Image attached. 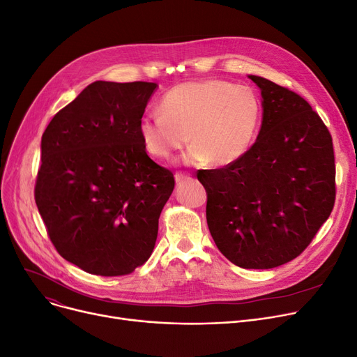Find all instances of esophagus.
I'll use <instances>...</instances> for the list:
<instances>
[{
    "instance_id": "obj_1",
    "label": "esophagus",
    "mask_w": 357,
    "mask_h": 357,
    "mask_svg": "<svg viewBox=\"0 0 357 357\" xmlns=\"http://www.w3.org/2000/svg\"><path fill=\"white\" fill-rule=\"evenodd\" d=\"M190 178V173H176V181L177 183H181L184 180H189Z\"/></svg>"
}]
</instances>
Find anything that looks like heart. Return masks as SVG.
Masks as SVG:
<instances>
[{"instance_id": "heart-1", "label": "heart", "mask_w": 357, "mask_h": 357, "mask_svg": "<svg viewBox=\"0 0 357 357\" xmlns=\"http://www.w3.org/2000/svg\"><path fill=\"white\" fill-rule=\"evenodd\" d=\"M161 113L141 117L138 130L148 154L168 158L190 139L184 154L190 164L212 161L227 165L250 149L261 121V103L252 89L225 79L178 84L168 90Z\"/></svg>"}]
</instances>
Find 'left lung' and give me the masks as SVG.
Wrapping results in <instances>:
<instances>
[{
    "label": "left lung",
    "instance_id": "1",
    "mask_svg": "<svg viewBox=\"0 0 357 357\" xmlns=\"http://www.w3.org/2000/svg\"><path fill=\"white\" fill-rule=\"evenodd\" d=\"M263 97L259 137L222 168L199 169L206 220L224 256L243 268L296 259L328 219L335 200L333 138L310 103L273 81L250 75Z\"/></svg>",
    "mask_w": 357,
    "mask_h": 357
}]
</instances>
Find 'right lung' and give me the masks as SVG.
I'll use <instances>...</instances> for the list:
<instances>
[{
  "label": "right lung",
  "instance_id": "add662e5",
  "mask_svg": "<svg viewBox=\"0 0 357 357\" xmlns=\"http://www.w3.org/2000/svg\"><path fill=\"white\" fill-rule=\"evenodd\" d=\"M155 82L96 81L42 137L35 200L61 256L97 276H125L154 250L174 174L152 161L138 123Z\"/></svg>",
  "mask_w": 357,
  "mask_h": 357
}]
</instances>
